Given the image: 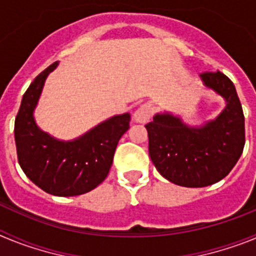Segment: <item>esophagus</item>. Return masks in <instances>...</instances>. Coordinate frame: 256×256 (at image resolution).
Wrapping results in <instances>:
<instances>
[{
    "label": "esophagus",
    "mask_w": 256,
    "mask_h": 256,
    "mask_svg": "<svg viewBox=\"0 0 256 256\" xmlns=\"http://www.w3.org/2000/svg\"><path fill=\"white\" fill-rule=\"evenodd\" d=\"M151 115H152V108L148 104H144V105H141L136 110L133 118H134L136 123L144 124L150 120Z\"/></svg>",
    "instance_id": "obj_1"
}]
</instances>
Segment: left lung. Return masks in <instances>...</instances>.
Instances as JSON below:
<instances>
[{"label":"left lung","instance_id":"left-lung-1","mask_svg":"<svg viewBox=\"0 0 256 256\" xmlns=\"http://www.w3.org/2000/svg\"><path fill=\"white\" fill-rule=\"evenodd\" d=\"M205 88L224 100L212 120L190 126L180 115L164 112L146 124L148 154L165 180L183 187H206L227 176L245 146V118L236 88L220 72L200 74Z\"/></svg>","mask_w":256,"mask_h":256}]
</instances>
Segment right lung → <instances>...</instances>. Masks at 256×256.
<instances>
[{"label": "right lung", "instance_id": "obj_1", "mask_svg": "<svg viewBox=\"0 0 256 256\" xmlns=\"http://www.w3.org/2000/svg\"><path fill=\"white\" fill-rule=\"evenodd\" d=\"M58 61L30 83L15 119V144L22 172L36 186L54 196H78L96 188L112 168L122 136L130 130V114L114 115L70 141H62L37 126L34 110L44 82Z\"/></svg>", "mask_w": 256, "mask_h": 256}]
</instances>
